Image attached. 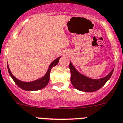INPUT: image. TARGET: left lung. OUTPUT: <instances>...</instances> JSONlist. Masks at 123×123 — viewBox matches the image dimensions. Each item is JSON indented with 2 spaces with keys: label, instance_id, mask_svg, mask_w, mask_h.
Masks as SVG:
<instances>
[{
  "label": "left lung",
  "instance_id": "1",
  "mask_svg": "<svg viewBox=\"0 0 123 123\" xmlns=\"http://www.w3.org/2000/svg\"><path fill=\"white\" fill-rule=\"evenodd\" d=\"M69 69L71 70V82L75 88L85 92H93L99 90L105 85L111 77L114 69L107 76L99 79H93L80 74L75 69L70 62Z\"/></svg>",
  "mask_w": 123,
  "mask_h": 123
}]
</instances>
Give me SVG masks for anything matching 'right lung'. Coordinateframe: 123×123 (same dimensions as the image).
I'll list each match as a JSON object with an SVG mask.
<instances>
[{"mask_svg": "<svg viewBox=\"0 0 123 123\" xmlns=\"http://www.w3.org/2000/svg\"><path fill=\"white\" fill-rule=\"evenodd\" d=\"M60 57H61L57 58V59L53 61L51 63V64L49 65V69H48V71H47L46 74H45L44 76H43V77H41V78L39 79L38 80L32 81V82H25L18 80L11 73L8 65H7L8 70V73L10 74V76L12 77V78L16 84L19 87L21 88V89H22L24 90H26V91H37V90H39L42 88H44L45 86H46V85H48V84L49 83V78H50V70H51V69L54 66H56L57 65Z\"/></svg>", "mask_w": 123, "mask_h": 123, "instance_id": "add662e5", "label": "right lung"}]
</instances>
